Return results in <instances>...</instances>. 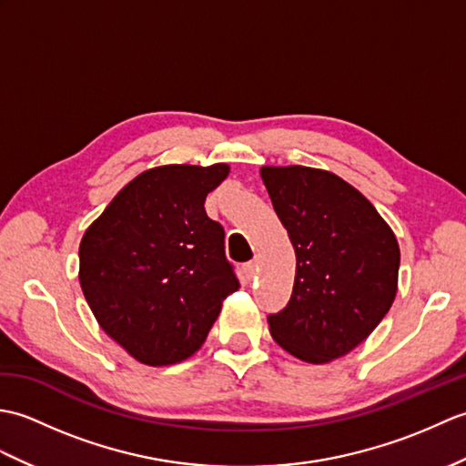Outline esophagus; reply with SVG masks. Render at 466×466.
<instances>
[{
  "label": "esophagus",
  "mask_w": 466,
  "mask_h": 466,
  "mask_svg": "<svg viewBox=\"0 0 466 466\" xmlns=\"http://www.w3.org/2000/svg\"><path fill=\"white\" fill-rule=\"evenodd\" d=\"M256 272H258V262H246L244 264V274H246V279H254L256 276Z\"/></svg>",
  "instance_id": "obj_1"
}]
</instances>
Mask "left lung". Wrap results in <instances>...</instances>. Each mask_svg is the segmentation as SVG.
<instances>
[{
	"label": "left lung",
	"instance_id": "left-lung-1",
	"mask_svg": "<svg viewBox=\"0 0 466 466\" xmlns=\"http://www.w3.org/2000/svg\"><path fill=\"white\" fill-rule=\"evenodd\" d=\"M260 176L296 252L290 300L268 316L272 339L304 362L340 359L390 310L399 290L397 236L332 172L264 166Z\"/></svg>",
	"mask_w": 466,
	"mask_h": 466
}]
</instances>
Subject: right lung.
<instances>
[{"label": "right lung", "instance_id": "add662e5", "mask_svg": "<svg viewBox=\"0 0 466 466\" xmlns=\"http://www.w3.org/2000/svg\"><path fill=\"white\" fill-rule=\"evenodd\" d=\"M228 164L157 166L126 184L80 242V284L104 332L137 362L167 366L204 344L238 279L204 210Z\"/></svg>", "mask_w": 466, "mask_h": 466}]
</instances>
